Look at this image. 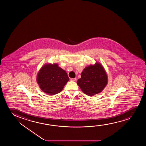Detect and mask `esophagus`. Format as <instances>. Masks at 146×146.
<instances>
[{"label": "esophagus", "instance_id": "1", "mask_svg": "<svg viewBox=\"0 0 146 146\" xmlns=\"http://www.w3.org/2000/svg\"><path fill=\"white\" fill-rule=\"evenodd\" d=\"M71 81H76V80H77V79L76 78H71V79H70Z\"/></svg>", "mask_w": 146, "mask_h": 146}]
</instances>
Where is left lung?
Here are the masks:
<instances>
[{"label":"left lung","mask_w":146,"mask_h":146,"mask_svg":"<svg viewBox=\"0 0 146 146\" xmlns=\"http://www.w3.org/2000/svg\"><path fill=\"white\" fill-rule=\"evenodd\" d=\"M77 84L82 92L89 96L99 94L108 84V75L103 66L96 62L84 68Z\"/></svg>","instance_id":"left-lung-1"}]
</instances>
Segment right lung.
Returning a JSON list of instances; mask_svg holds the SVG:
<instances>
[{
    "instance_id": "add662e5",
    "label": "right lung",
    "mask_w": 146,
    "mask_h": 146,
    "mask_svg": "<svg viewBox=\"0 0 146 146\" xmlns=\"http://www.w3.org/2000/svg\"><path fill=\"white\" fill-rule=\"evenodd\" d=\"M69 80L66 71L57 63L44 64L36 76V81L39 88L49 95L60 93Z\"/></svg>"
}]
</instances>
